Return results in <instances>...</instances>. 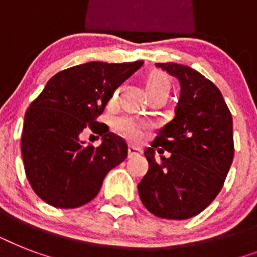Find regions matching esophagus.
<instances>
[{"mask_svg":"<svg viewBox=\"0 0 257 257\" xmlns=\"http://www.w3.org/2000/svg\"><path fill=\"white\" fill-rule=\"evenodd\" d=\"M141 153V148L136 147V145H129L128 147V155L129 157L137 156V155H140Z\"/></svg>","mask_w":257,"mask_h":257,"instance_id":"obj_1","label":"esophagus"}]
</instances>
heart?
<instances>
[{
    "instance_id": "b5f03b06",
    "label": "heart",
    "mask_w": 257,
    "mask_h": 257,
    "mask_svg": "<svg viewBox=\"0 0 257 257\" xmlns=\"http://www.w3.org/2000/svg\"><path fill=\"white\" fill-rule=\"evenodd\" d=\"M147 90L156 92V90H171V81L164 73H152L145 81ZM147 126L144 121L135 116H121L117 117L113 122V128L118 135L126 137L128 140H140L144 129Z\"/></svg>"
}]
</instances>
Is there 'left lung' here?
Returning a JSON list of instances; mask_svg holds the SVG:
<instances>
[{"label": "left lung", "mask_w": 257, "mask_h": 257, "mask_svg": "<svg viewBox=\"0 0 257 257\" xmlns=\"http://www.w3.org/2000/svg\"><path fill=\"white\" fill-rule=\"evenodd\" d=\"M176 77L180 98L175 117L145 149L149 163L139 195L157 217L185 220L213 201L233 160L232 116L219 88L197 70L175 62L156 64ZM169 158L157 161L154 148Z\"/></svg>", "instance_id": "8db88e82"}]
</instances>
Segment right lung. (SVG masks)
Wrapping results in <instances>:
<instances>
[{
    "label": "right lung",
    "mask_w": 257,
    "mask_h": 257,
    "mask_svg": "<svg viewBox=\"0 0 257 257\" xmlns=\"http://www.w3.org/2000/svg\"><path fill=\"white\" fill-rule=\"evenodd\" d=\"M143 64L73 66L54 74L30 104L22 128V160L30 185L45 203L65 209L89 203L106 173L126 159V143L96 118ZM86 127L103 136L96 149L81 140Z\"/></svg>",
    "instance_id": "right-lung-1"
}]
</instances>
